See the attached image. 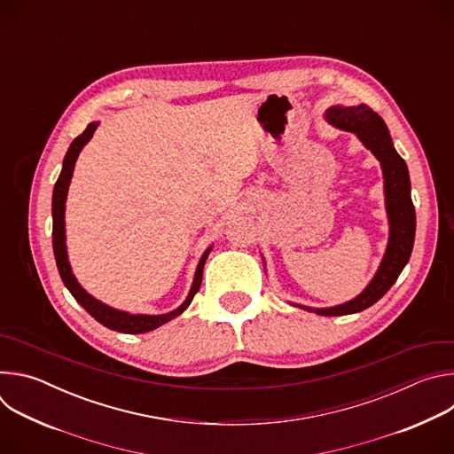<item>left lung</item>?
<instances>
[{
	"label": "left lung",
	"mask_w": 454,
	"mask_h": 454,
	"mask_svg": "<svg viewBox=\"0 0 454 454\" xmlns=\"http://www.w3.org/2000/svg\"><path fill=\"white\" fill-rule=\"evenodd\" d=\"M325 118L331 125L357 135L363 145L370 149L372 154L380 161L384 176L386 212L387 223H390V239H387V247L382 262L368 287L359 296L347 303L329 309H312L305 305H296L319 316H345L368 309L395 284V280L399 278L411 256L417 221L415 207L411 201L410 172L406 161L397 154L392 144L390 131H387L384 120L366 104H359L356 107H331L327 109Z\"/></svg>",
	"instance_id": "obj_1"
}]
</instances>
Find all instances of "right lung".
Listing matches in <instances>:
<instances>
[{"mask_svg": "<svg viewBox=\"0 0 454 454\" xmlns=\"http://www.w3.org/2000/svg\"><path fill=\"white\" fill-rule=\"evenodd\" d=\"M97 121H91L86 131L77 137L67 156H64V161H62V170L59 174V179L53 186V198H51V217H53V231H51V237H53V254H55V262H57V270H59V275L64 282V286L68 287V291L72 293V296L98 321L102 323L104 327L111 329V331H116V333H123V334H144V333H149V331H154L158 327H161L163 323L174 319L176 316H179L188 305L190 301L193 300V296H196V293L200 291L201 287V280H203V268H205V262L207 258L212 251V247H208L205 251V254L201 256L200 261V266L196 270V277H193V284H192V289L186 296V300L172 312H167V314H158V316H147V314H129V312H123V310H118V309H113L102 301H98L97 298H93L91 294H88L81 284L75 280L74 273H72V268H70V262H68V253H67V235H64V205H67V196H68V186H70V179L74 176V168H75V161L79 158V153L82 151V147L91 140L95 129H97Z\"/></svg>", "mask_w": 454, "mask_h": 454, "instance_id": "obj_1", "label": "right lung"}]
</instances>
